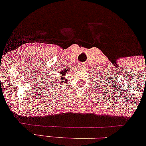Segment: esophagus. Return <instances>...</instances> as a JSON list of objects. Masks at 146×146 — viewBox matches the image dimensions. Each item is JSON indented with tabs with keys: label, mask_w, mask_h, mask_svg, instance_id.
Masks as SVG:
<instances>
[{
	"label": "esophagus",
	"mask_w": 146,
	"mask_h": 146,
	"mask_svg": "<svg viewBox=\"0 0 146 146\" xmlns=\"http://www.w3.org/2000/svg\"><path fill=\"white\" fill-rule=\"evenodd\" d=\"M80 68V69H82V70H84V69H86V64H80V68Z\"/></svg>",
	"instance_id": "obj_1"
}]
</instances>
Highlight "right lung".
I'll return each instance as SVG.
<instances>
[{
  "instance_id": "1",
  "label": "right lung",
  "mask_w": 146,
  "mask_h": 146,
  "mask_svg": "<svg viewBox=\"0 0 146 146\" xmlns=\"http://www.w3.org/2000/svg\"><path fill=\"white\" fill-rule=\"evenodd\" d=\"M68 72H69V70H66L65 69L64 70H62V71L60 72V79H58L57 78H55V80H53V81L52 82H56V83H59V84H63V83H65L66 82H67V79L65 78V76H66V74L68 73ZM57 85H58V84H57Z\"/></svg>"
}]
</instances>
